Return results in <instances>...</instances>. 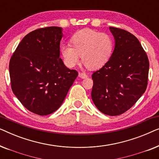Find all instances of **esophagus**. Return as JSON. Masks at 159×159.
I'll return each instance as SVG.
<instances>
[{
  "label": "esophagus",
  "instance_id": "esophagus-1",
  "mask_svg": "<svg viewBox=\"0 0 159 159\" xmlns=\"http://www.w3.org/2000/svg\"><path fill=\"white\" fill-rule=\"evenodd\" d=\"M79 77L82 79H85V78L88 77V75L85 73H79Z\"/></svg>",
  "mask_w": 159,
  "mask_h": 159
}]
</instances>
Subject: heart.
<instances>
[{
	"instance_id": "1",
	"label": "heart",
	"mask_w": 159,
	"mask_h": 159,
	"mask_svg": "<svg viewBox=\"0 0 159 159\" xmlns=\"http://www.w3.org/2000/svg\"><path fill=\"white\" fill-rule=\"evenodd\" d=\"M70 41L71 45L61 47L63 59L68 67L75 66L81 56L88 68L99 69L109 61L114 51V40L111 35L88 28L76 32Z\"/></svg>"
}]
</instances>
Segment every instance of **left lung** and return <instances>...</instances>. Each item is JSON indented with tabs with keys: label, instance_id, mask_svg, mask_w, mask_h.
Returning <instances> with one entry per match:
<instances>
[{
	"label": "left lung",
	"instance_id": "left-lung-1",
	"mask_svg": "<svg viewBox=\"0 0 159 159\" xmlns=\"http://www.w3.org/2000/svg\"><path fill=\"white\" fill-rule=\"evenodd\" d=\"M115 40L110 59L95 72L91 96L98 109L109 116L129 109L146 90L149 61L135 36L109 27Z\"/></svg>",
	"mask_w": 159,
	"mask_h": 159
}]
</instances>
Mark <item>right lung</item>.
Listing matches in <instances>:
<instances>
[{"label": "right lung", "mask_w": 159, "mask_h": 159, "mask_svg": "<svg viewBox=\"0 0 159 159\" xmlns=\"http://www.w3.org/2000/svg\"><path fill=\"white\" fill-rule=\"evenodd\" d=\"M62 37L61 27L34 30L21 40L9 62L13 93L27 109L40 116L61 106L78 75L59 57Z\"/></svg>", "instance_id": "add662e5"}]
</instances>
